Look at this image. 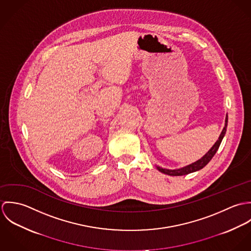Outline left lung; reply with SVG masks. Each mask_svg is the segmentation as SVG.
<instances>
[{"label": "left lung", "mask_w": 251, "mask_h": 251, "mask_svg": "<svg viewBox=\"0 0 251 251\" xmlns=\"http://www.w3.org/2000/svg\"><path fill=\"white\" fill-rule=\"evenodd\" d=\"M227 124H228V116L226 115V118H225V125H224V127L217 139V141L214 144V146L208 151V152L203 155L200 159H198L197 161L189 164V165H186L184 167H181L179 169H166V168H162L160 166H155L156 169L158 171H160L161 173H164L166 175H169V176H183V175H187V174H190V173H193V172H196L202 168H204L210 161L211 159L214 157V155L215 154V152L217 151L221 141L226 133V128H227Z\"/></svg>", "instance_id": "1"}]
</instances>
